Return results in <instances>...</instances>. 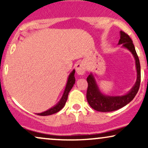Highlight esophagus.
<instances>
[{"mask_svg":"<svg viewBox=\"0 0 148 148\" xmlns=\"http://www.w3.org/2000/svg\"><path fill=\"white\" fill-rule=\"evenodd\" d=\"M75 69L76 73H77V74H79V75H84L85 74L86 69H85L84 64H83L82 62H77L75 65Z\"/></svg>","mask_w":148,"mask_h":148,"instance_id":"obj_1","label":"esophagus"}]
</instances>
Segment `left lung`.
<instances>
[{"mask_svg":"<svg viewBox=\"0 0 148 148\" xmlns=\"http://www.w3.org/2000/svg\"><path fill=\"white\" fill-rule=\"evenodd\" d=\"M120 39L118 42V45H123V47L127 49L132 53L135 59L136 69L137 72L136 81L126 95L121 96H109L103 95L99 90L97 84L94 76L90 73L87 78L88 84L86 97L89 105L93 109L100 112H111L123 108L132 101L138 92L140 84V65L138 55L136 51L135 47L127 34L120 31Z\"/></svg>","mask_w":148,"mask_h":148,"instance_id":"1","label":"left lung"}]
</instances>
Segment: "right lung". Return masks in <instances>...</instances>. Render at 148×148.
Listing matches in <instances>:
<instances>
[{"label":"right lung","instance_id":"1","mask_svg":"<svg viewBox=\"0 0 148 148\" xmlns=\"http://www.w3.org/2000/svg\"><path fill=\"white\" fill-rule=\"evenodd\" d=\"M74 74H75V69H73L72 72L69 74L68 76V79H67V84H66L65 89H64V91L63 92V95H62V97L60 99V101L58 102L54 106L51 107V108L47 110L45 112H42V113H37V115H42V116H46V115H49L54 114V113H57L59 111H60L62 108H63L64 105H65L66 101L67 100V97H68V95L69 91L71 90L74 84H75V78H74Z\"/></svg>","mask_w":148,"mask_h":148}]
</instances>
